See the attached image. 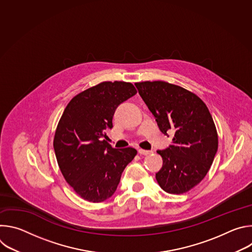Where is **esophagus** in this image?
Returning a JSON list of instances; mask_svg holds the SVG:
<instances>
[{
	"mask_svg": "<svg viewBox=\"0 0 252 252\" xmlns=\"http://www.w3.org/2000/svg\"><path fill=\"white\" fill-rule=\"evenodd\" d=\"M137 152L140 156H148V155H151L153 153L152 151H146V150H142V149H139Z\"/></svg>",
	"mask_w": 252,
	"mask_h": 252,
	"instance_id": "esophagus-1",
	"label": "esophagus"
}]
</instances>
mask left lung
<instances>
[{
  "instance_id": "obj_1",
  "label": "left lung",
  "mask_w": 252,
  "mask_h": 252,
  "mask_svg": "<svg viewBox=\"0 0 252 252\" xmlns=\"http://www.w3.org/2000/svg\"><path fill=\"white\" fill-rule=\"evenodd\" d=\"M160 131L174 132L172 145L157 153L162 167L159 187L171 194L188 192L208 172L219 148V136L206 104L195 94L162 81L135 83Z\"/></svg>"
}]
</instances>
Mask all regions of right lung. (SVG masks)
<instances>
[{
	"instance_id": "obj_1",
	"label": "right lung",
	"mask_w": 252,
	"mask_h": 252,
	"mask_svg": "<svg viewBox=\"0 0 252 252\" xmlns=\"http://www.w3.org/2000/svg\"><path fill=\"white\" fill-rule=\"evenodd\" d=\"M135 94L130 83L102 82L71 98L60 119L54 137L58 164L65 182L85 200L110 198L136 156L132 148L114 149L103 139L113 127L117 107Z\"/></svg>"
}]
</instances>
